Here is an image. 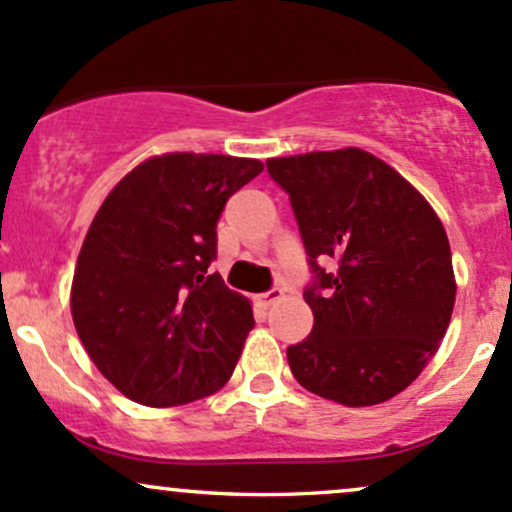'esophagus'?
I'll use <instances>...</instances> for the list:
<instances>
[{
	"label": "esophagus",
	"instance_id": "1",
	"mask_svg": "<svg viewBox=\"0 0 512 512\" xmlns=\"http://www.w3.org/2000/svg\"><path fill=\"white\" fill-rule=\"evenodd\" d=\"M282 299H284V289H279V286H274V289H269V291H265V294H260L262 306H272V303H277Z\"/></svg>",
	"mask_w": 512,
	"mask_h": 512
}]
</instances>
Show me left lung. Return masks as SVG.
Wrapping results in <instances>:
<instances>
[{"instance_id": "8db88e82", "label": "left lung", "mask_w": 512, "mask_h": 512, "mask_svg": "<svg viewBox=\"0 0 512 512\" xmlns=\"http://www.w3.org/2000/svg\"><path fill=\"white\" fill-rule=\"evenodd\" d=\"M289 194L316 284L313 333L286 350L320 398L376 406L418 379L440 350L457 282L445 226L408 179L359 148L269 157ZM318 259H333L325 273Z\"/></svg>"}]
</instances>
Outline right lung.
I'll return each instance as SVG.
<instances>
[{
    "mask_svg": "<svg viewBox=\"0 0 512 512\" xmlns=\"http://www.w3.org/2000/svg\"><path fill=\"white\" fill-rule=\"evenodd\" d=\"M262 170L252 157L153 155L111 189L84 235L75 330L99 372L140 406L199 401L233 374L255 318L209 265L223 206Z\"/></svg>",
    "mask_w": 512,
    "mask_h": 512,
    "instance_id": "1",
    "label": "right lung"
}]
</instances>
